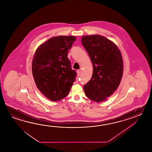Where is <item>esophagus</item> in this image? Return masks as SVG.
<instances>
[{
	"instance_id": "1",
	"label": "esophagus",
	"mask_w": 152,
	"mask_h": 152,
	"mask_svg": "<svg viewBox=\"0 0 152 152\" xmlns=\"http://www.w3.org/2000/svg\"><path fill=\"white\" fill-rule=\"evenodd\" d=\"M81 71L80 69H77V75H80L81 73Z\"/></svg>"
}]
</instances>
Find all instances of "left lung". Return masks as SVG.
I'll return each instance as SVG.
<instances>
[{
	"label": "left lung",
	"instance_id": "1",
	"mask_svg": "<svg viewBox=\"0 0 152 152\" xmlns=\"http://www.w3.org/2000/svg\"><path fill=\"white\" fill-rule=\"evenodd\" d=\"M81 43L94 68L84 91L91 100L99 103L107 100L120 85L123 75L122 56L118 47L103 36H84Z\"/></svg>",
	"mask_w": 152,
	"mask_h": 152
}]
</instances>
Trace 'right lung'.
Returning a JSON list of instances; mask_svg holds the SVG:
<instances>
[{"instance_id":"right-lung-1","label":"right lung","mask_w":152,"mask_h":152,"mask_svg":"<svg viewBox=\"0 0 152 152\" xmlns=\"http://www.w3.org/2000/svg\"><path fill=\"white\" fill-rule=\"evenodd\" d=\"M76 37L58 36L48 39L36 50L32 62L36 86L45 97L58 101L69 94L77 76L67 57Z\"/></svg>"}]
</instances>
